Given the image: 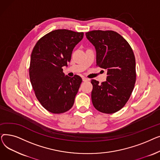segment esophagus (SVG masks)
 I'll use <instances>...</instances> for the list:
<instances>
[{
    "mask_svg": "<svg viewBox=\"0 0 160 160\" xmlns=\"http://www.w3.org/2000/svg\"><path fill=\"white\" fill-rule=\"evenodd\" d=\"M82 80H83V82H88V81L89 80V79L86 78H85V77H83V78H82Z\"/></svg>",
    "mask_w": 160,
    "mask_h": 160,
    "instance_id": "1",
    "label": "esophagus"
}]
</instances>
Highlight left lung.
Returning <instances> with one entry per match:
<instances>
[{"label":"left lung","mask_w":160,"mask_h":160,"mask_svg":"<svg viewBox=\"0 0 160 160\" xmlns=\"http://www.w3.org/2000/svg\"><path fill=\"white\" fill-rule=\"evenodd\" d=\"M96 50L97 66L106 69V81L91 80V100L97 110L104 113L118 112L128 100L136 79L133 50L120 34L112 30L86 33Z\"/></svg>","instance_id":"left-lung-1"}]
</instances>
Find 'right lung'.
<instances>
[{
    "mask_svg": "<svg viewBox=\"0 0 160 160\" xmlns=\"http://www.w3.org/2000/svg\"><path fill=\"white\" fill-rule=\"evenodd\" d=\"M83 32L56 30L42 37L33 47L30 57V79L36 96L46 110L53 113L69 110L74 102L82 79L78 75L65 76L75 46Z\"/></svg>",
    "mask_w": 160,
    "mask_h": 160,
    "instance_id": "right-lung-1",
    "label": "right lung"
}]
</instances>
